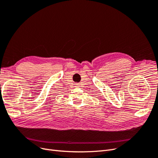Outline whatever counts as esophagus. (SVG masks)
Returning <instances> with one entry per match:
<instances>
[{
    "mask_svg": "<svg viewBox=\"0 0 158 158\" xmlns=\"http://www.w3.org/2000/svg\"><path fill=\"white\" fill-rule=\"evenodd\" d=\"M76 85H77V86H79V84H76Z\"/></svg>",
    "mask_w": 158,
    "mask_h": 158,
    "instance_id": "esophagus-1",
    "label": "esophagus"
}]
</instances>
